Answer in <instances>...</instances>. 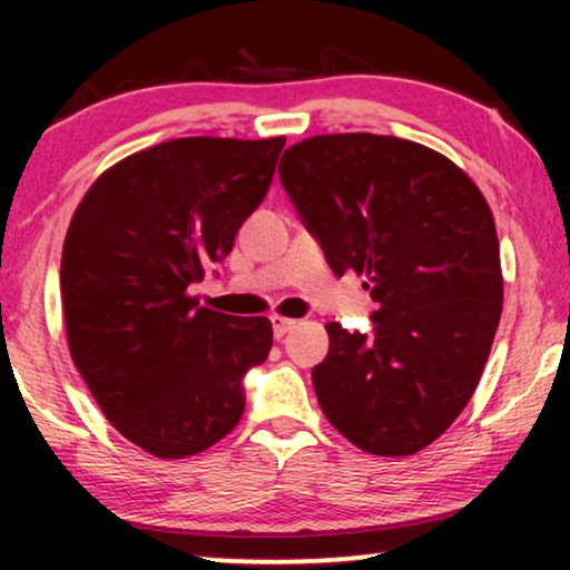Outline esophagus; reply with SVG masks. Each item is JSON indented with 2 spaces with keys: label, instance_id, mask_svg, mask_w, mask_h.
Segmentation results:
<instances>
[{
  "label": "esophagus",
  "instance_id": "obj_1",
  "mask_svg": "<svg viewBox=\"0 0 570 570\" xmlns=\"http://www.w3.org/2000/svg\"><path fill=\"white\" fill-rule=\"evenodd\" d=\"M295 318H287V316H279V314H272V332H275L277 340H283L287 332L295 330Z\"/></svg>",
  "mask_w": 570,
  "mask_h": 570
}]
</instances>
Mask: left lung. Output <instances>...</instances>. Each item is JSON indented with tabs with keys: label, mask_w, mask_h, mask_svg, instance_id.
<instances>
[{
	"label": "left lung",
	"mask_w": 570,
	"mask_h": 570,
	"mask_svg": "<svg viewBox=\"0 0 570 570\" xmlns=\"http://www.w3.org/2000/svg\"><path fill=\"white\" fill-rule=\"evenodd\" d=\"M277 174L334 275H365L376 303L371 334L326 324L318 404L357 449L415 454L466 407L501 322L493 213L446 155L400 137H308Z\"/></svg>",
	"instance_id": "left-lung-1"
}]
</instances>
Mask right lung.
<instances>
[{"label":"right lung","mask_w":570,"mask_h":570,"mask_svg":"<svg viewBox=\"0 0 570 570\" xmlns=\"http://www.w3.org/2000/svg\"><path fill=\"white\" fill-rule=\"evenodd\" d=\"M283 147L168 139L100 174L75 209L61 254L69 355L108 423L147 454H199L244 415L269 318L205 308L191 287L230 254Z\"/></svg>","instance_id":"right-lung-1"}]
</instances>
